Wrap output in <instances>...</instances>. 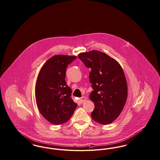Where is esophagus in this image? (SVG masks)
Segmentation results:
<instances>
[{
  "mask_svg": "<svg viewBox=\"0 0 160 160\" xmlns=\"http://www.w3.org/2000/svg\"><path fill=\"white\" fill-rule=\"evenodd\" d=\"M86 101V98L84 96H82V98H80V101L81 102H85Z\"/></svg>",
  "mask_w": 160,
  "mask_h": 160,
  "instance_id": "esophagus-1",
  "label": "esophagus"
}]
</instances>
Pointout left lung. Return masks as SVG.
Masks as SVG:
<instances>
[{"label":"left lung","instance_id":"obj_1","mask_svg":"<svg viewBox=\"0 0 160 160\" xmlns=\"http://www.w3.org/2000/svg\"><path fill=\"white\" fill-rule=\"evenodd\" d=\"M78 58L90 68L93 89L90 99L95 103L91 116L101 124H109L119 116L128 98V84L120 64L103 52L93 50L80 53Z\"/></svg>","mask_w":160,"mask_h":160}]
</instances>
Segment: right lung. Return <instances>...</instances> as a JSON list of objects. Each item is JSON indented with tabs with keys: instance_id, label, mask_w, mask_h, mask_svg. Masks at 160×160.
I'll use <instances>...</instances> for the list:
<instances>
[{
	"instance_id": "1",
	"label": "right lung",
	"mask_w": 160,
	"mask_h": 160,
	"mask_svg": "<svg viewBox=\"0 0 160 160\" xmlns=\"http://www.w3.org/2000/svg\"><path fill=\"white\" fill-rule=\"evenodd\" d=\"M77 57L58 55L49 59L39 72L35 96L41 114L52 124L59 125L67 122L76 109L71 89L65 80L68 65Z\"/></svg>"
}]
</instances>
